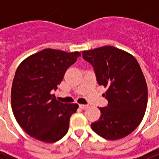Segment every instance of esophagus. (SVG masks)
Returning a JSON list of instances; mask_svg holds the SVG:
<instances>
[{"label": "esophagus", "instance_id": "obj_1", "mask_svg": "<svg viewBox=\"0 0 159 159\" xmlns=\"http://www.w3.org/2000/svg\"><path fill=\"white\" fill-rule=\"evenodd\" d=\"M79 107L83 110H85L87 108H89V105H79Z\"/></svg>", "mask_w": 159, "mask_h": 159}]
</instances>
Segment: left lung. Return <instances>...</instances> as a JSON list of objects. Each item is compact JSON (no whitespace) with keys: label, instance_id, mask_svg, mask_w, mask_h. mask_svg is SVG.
<instances>
[{"label":"left lung","instance_id":"obj_1","mask_svg":"<svg viewBox=\"0 0 159 159\" xmlns=\"http://www.w3.org/2000/svg\"><path fill=\"white\" fill-rule=\"evenodd\" d=\"M92 65L99 85L107 88V107L92 129L107 140L129 135L139 126L147 109V86L135 58L129 52L106 46L82 52Z\"/></svg>","mask_w":159,"mask_h":159}]
</instances>
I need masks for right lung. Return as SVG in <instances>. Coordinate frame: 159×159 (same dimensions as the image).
Listing matches in <instances>:
<instances>
[{"label":"right lung","instance_id":"right-lung-1","mask_svg":"<svg viewBox=\"0 0 159 159\" xmlns=\"http://www.w3.org/2000/svg\"><path fill=\"white\" fill-rule=\"evenodd\" d=\"M81 56L47 48L30 56L16 70L11 92L13 114L29 135L51 143L65 136L76 104H63L52 91L58 89L66 70Z\"/></svg>","mask_w":159,"mask_h":159}]
</instances>
